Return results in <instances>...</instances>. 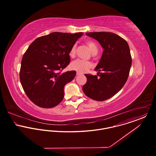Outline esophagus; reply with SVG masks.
<instances>
[{
	"label": "esophagus",
	"instance_id": "34e87169",
	"mask_svg": "<svg viewBox=\"0 0 156 156\" xmlns=\"http://www.w3.org/2000/svg\"><path fill=\"white\" fill-rule=\"evenodd\" d=\"M81 74H82V73H80L79 72H77V73H76L77 76H79V75H81Z\"/></svg>",
	"mask_w": 156,
	"mask_h": 156
}]
</instances>
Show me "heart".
<instances>
[{
	"mask_svg": "<svg viewBox=\"0 0 156 156\" xmlns=\"http://www.w3.org/2000/svg\"><path fill=\"white\" fill-rule=\"evenodd\" d=\"M85 43L89 47V48L93 55H96L97 53L98 47H97V45L96 44V43L94 41L88 40L85 41ZM76 49H77V45L76 44H74L71 46V48L69 49V53H68L69 57L74 58L76 56ZM70 67L72 69L76 70L77 72L84 73L92 67V64L89 61H83V60L78 59H76V60L73 61L71 63Z\"/></svg>",
	"mask_w": 156,
	"mask_h": 156,
	"instance_id": "b5f03b06",
	"label": "heart"
}]
</instances>
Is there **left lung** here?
Wrapping results in <instances>:
<instances>
[{
    "mask_svg": "<svg viewBox=\"0 0 156 156\" xmlns=\"http://www.w3.org/2000/svg\"><path fill=\"white\" fill-rule=\"evenodd\" d=\"M86 35L97 40L104 51L95 68L98 71L97 76L85 74L87 81L82 89L90 98L104 101L122 89L129 77L132 62L130 48L124 39L114 33L94 32Z\"/></svg>",
    "mask_w": 156,
    "mask_h": 156,
    "instance_id": "obj_1",
    "label": "left lung"
}]
</instances>
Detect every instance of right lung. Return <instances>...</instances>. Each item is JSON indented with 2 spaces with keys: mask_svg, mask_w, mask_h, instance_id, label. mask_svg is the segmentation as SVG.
Instances as JSON below:
<instances>
[{
  "mask_svg": "<svg viewBox=\"0 0 156 156\" xmlns=\"http://www.w3.org/2000/svg\"><path fill=\"white\" fill-rule=\"evenodd\" d=\"M82 32H53L37 38L24 53L20 79L24 92L37 106L51 108L64 98V86L74 78L76 71L61 73L70 62L68 55Z\"/></svg>",
  "mask_w": 156,
  "mask_h": 156,
  "instance_id": "right-lung-1",
  "label": "right lung"
}]
</instances>
